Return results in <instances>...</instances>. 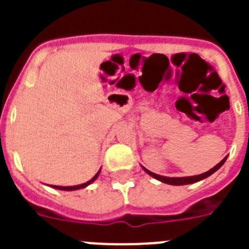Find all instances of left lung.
<instances>
[{"label": "left lung", "mask_w": 249, "mask_h": 249, "mask_svg": "<svg viewBox=\"0 0 249 249\" xmlns=\"http://www.w3.org/2000/svg\"><path fill=\"white\" fill-rule=\"evenodd\" d=\"M226 160H227V157H224L223 160H222L221 162L217 164V166H214L213 168H211L210 171H207V172L202 173V175H198V176H191V177H164V176H160V175H156V173L151 172V171H148V169L144 168V167H143V169L146 171L147 173H148L149 176H152V177L156 178V179H158V181L163 182V183L173 184V186H183V184L195 183V182H198V181H201V179H204V178L210 177L211 175H213L215 171H218V169L223 166V163L226 162Z\"/></svg>", "instance_id": "8db88e82"}]
</instances>
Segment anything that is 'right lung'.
<instances>
[{
  "label": "right lung",
  "mask_w": 249,
  "mask_h": 249,
  "mask_svg": "<svg viewBox=\"0 0 249 249\" xmlns=\"http://www.w3.org/2000/svg\"><path fill=\"white\" fill-rule=\"evenodd\" d=\"M101 169L98 171L97 173H96V176H94L92 179H89V182H86V183H82V184H78V186H68V187H63V186H53V188H57V190H62V191H74V190H80V188H85V187H87L89 184H91L92 182L96 179V178L98 177V175H100Z\"/></svg>",
  "instance_id": "obj_1"
}]
</instances>
